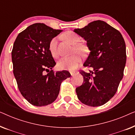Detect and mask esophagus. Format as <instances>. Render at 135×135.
Returning a JSON list of instances; mask_svg holds the SVG:
<instances>
[{
  "mask_svg": "<svg viewBox=\"0 0 135 135\" xmlns=\"http://www.w3.org/2000/svg\"><path fill=\"white\" fill-rule=\"evenodd\" d=\"M69 73H70V74H71V75H72V76H74V75H75V73H74V72H73V71H70Z\"/></svg>",
  "mask_w": 135,
  "mask_h": 135,
  "instance_id": "1",
  "label": "esophagus"
}]
</instances>
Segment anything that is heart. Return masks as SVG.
<instances>
[{
  "label": "heart",
  "mask_w": 135,
  "mask_h": 135,
  "mask_svg": "<svg viewBox=\"0 0 135 135\" xmlns=\"http://www.w3.org/2000/svg\"><path fill=\"white\" fill-rule=\"evenodd\" d=\"M62 36L69 43L74 45V51H77L79 53H85L87 50V47L86 45L81 44H76L79 42L80 38L78 35L75 33L69 31V32L64 33ZM57 45H58V37H55L50 40L49 44V50L53 58H57L58 56ZM81 61H82V59L80 55L78 53H75L71 56H64L61 58L57 62V67L60 70H74L77 68Z\"/></svg>",
  "instance_id": "b5f03b06"
}]
</instances>
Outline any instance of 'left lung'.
<instances>
[{"label":"left lung","mask_w":135,"mask_h":135,"mask_svg":"<svg viewBox=\"0 0 135 135\" xmlns=\"http://www.w3.org/2000/svg\"><path fill=\"white\" fill-rule=\"evenodd\" d=\"M74 32L84 38L90 50L81 70L84 82L75 91L84 104L99 106L114 97L123 76L127 60L126 46L121 33L106 22L97 20Z\"/></svg>","instance_id":"8db88e82"}]
</instances>
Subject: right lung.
I'll use <instances>...</instances> for the list:
<instances>
[{
    "label": "right lung",
    "instance_id": "obj_1",
    "mask_svg": "<svg viewBox=\"0 0 135 135\" xmlns=\"http://www.w3.org/2000/svg\"><path fill=\"white\" fill-rule=\"evenodd\" d=\"M61 31L35 23L20 32L14 42L12 58L18 89L34 106H47L55 101L61 83L71 77L67 71L55 73L52 70L56 62L49 44ZM45 71L49 73L46 75Z\"/></svg>",
    "mask_w": 135,
    "mask_h": 135
}]
</instances>
